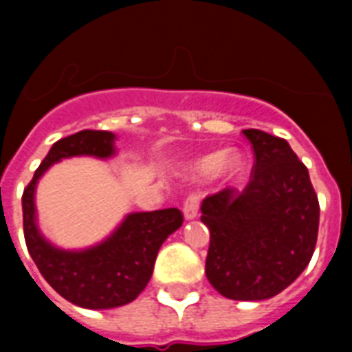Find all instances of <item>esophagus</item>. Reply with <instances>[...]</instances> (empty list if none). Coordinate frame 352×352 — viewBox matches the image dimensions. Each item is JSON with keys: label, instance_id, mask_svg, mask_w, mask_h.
Returning <instances> with one entry per match:
<instances>
[{"label": "esophagus", "instance_id": "obj_1", "mask_svg": "<svg viewBox=\"0 0 352 352\" xmlns=\"http://www.w3.org/2000/svg\"><path fill=\"white\" fill-rule=\"evenodd\" d=\"M197 212H199V195L197 193H192V195L184 201V204H182V214H184V219L186 221L195 219V217H197Z\"/></svg>", "mask_w": 352, "mask_h": 352}]
</instances>
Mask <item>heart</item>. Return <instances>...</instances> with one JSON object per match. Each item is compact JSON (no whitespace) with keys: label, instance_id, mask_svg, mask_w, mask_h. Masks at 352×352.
Segmentation results:
<instances>
[{"label":"heart","instance_id":"heart-1","mask_svg":"<svg viewBox=\"0 0 352 352\" xmlns=\"http://www.w3.org/2000/svg\"><path fill=\"white\" fill-rule=\"evenodd\" d=\"M241 168V155L234 149H225L217 153L203 155L199 159L192 160L188 164V171L193 175H212L214 177H230L237 173Z\"/></svg>","mask_w":352,"mask_h":352}]
</instances>
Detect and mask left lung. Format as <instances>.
Here are the masks:
<instances>
[{"mask_svg":"<svg viewBox=\"0 0 352 352\" xmlns=\"http://www.w3.org/2000/svg\"><path fill=\"white\" fill-rule=\"evenodd\" d=\"M243 135L256 155L250 182L201 204L210 230L206 278L228 300L259 301L287 289L309 265L320 204L309 170L285 138L259 129Z\"/></svg>","mask_w":352,"mask_h":352,"instance_id":"obj_1","label":"left lung"}]
</instances>
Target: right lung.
<instances>
[{
    "mask_svg": "<svg viewBox=\"0 0 352 352\" xmlns=\"http://www.w3.org/2000/svg\"><path fill=\"white\" fill-rule=\"evenodd\" d=\"M115 140V133L93 129L60 138L41 160L21 197L25 243L41 276L62 298L96 311L131 303L146 289L162 243L182 225V214L177 208L131 212L106 239L80 250L60 248L41 234L36 186L43 173L71 157L111 159L117 155Z\"/></svg>",
    "mask_w": 352,
    "mask_h": 352,
    "instance_id": "1",
    "label": "right lung"
}]
</instances>
